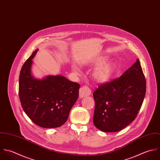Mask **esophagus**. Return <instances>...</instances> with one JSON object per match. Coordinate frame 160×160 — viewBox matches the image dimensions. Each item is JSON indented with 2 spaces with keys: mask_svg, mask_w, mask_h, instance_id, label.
Listing matches in <instances>:
<instances>
[{
  "mask_svg": "<svg viewBox=\"0 0 160 160\" xmlns=\"http://www.w3.org/2000/svg\"><path fill=\"white\" fill-rule=\"evenodd\" d=\"M90 94H91V90L88 87L84 85L80 88V90H79L80 98H82L85 96H89Z\"/></svg>",
  "mask_w": 160,
  "mask_h": 160,
  "instance_id": "esophagus-1",
  "label": "esophagus"
}]
</instances>
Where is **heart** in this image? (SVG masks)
Listing matches in <instances>:
<instances>
[{"mask_svg":"<svg viewBox=\"0 0 160 160\" xmlns=\"http://www.w3.org/2000/svg\"><path fill=\"white\" fill-rule=\"evenodd\" d=\"M107 61L106 58H99L97 59L95 61L94 64L96 65H99L104 64ZM73 70L75 72H78L79 69L75 67H73ZM113 70L112 65L111 64H106L103 65H101L97 68L96 70L94 72L93 76L97 82L100 83H104L108 81L111 77Z\"/></svg>","mask_w":160,"mask_h":160,"instance_id":"heart-1","label":"heart"}]
</instances>
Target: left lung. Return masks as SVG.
<instances>
[{"instance_id":"obj_1","label":"left lung","mask_w":160,"mask_h":160,"mask_svg":"<svg viewBox=\"0 0 160 160\" xmlns=\"http://www.w3.org/2000/svg\"><path fill=\"white\" fill-rule=\"evenodd\" d=\"M146 93V80L138 59L119 78L99 85L93 92V124L105 132H118L137 117Z\"/></svg>"}]
</instances>
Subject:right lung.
<instances>
[{
  "instance_id": "obj_1",
  "label": "right lung",
  "mask_w": 160,
  "mask_h": 160,
  "mask_svg": "<svg viewBox=\"0 0 160 160\" xmlns=\"http://www.w3.org/2000/svg\"><path fill=\"white\" fill-rule=\"evenodd\" d=\"M36 49L25 61L19 76L18 93L23 111L41 128L61 127L67 121L78 98L80 84L61 75H49L42 80L31 73L32 59Z\"/></svg>"
}]
</instances>
